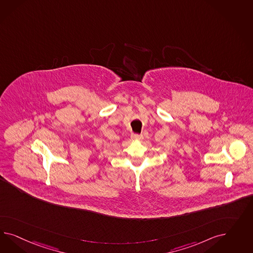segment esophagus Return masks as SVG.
<instances>
[{
    "label": "esophagus",
    "mask_w": 253,
    "mask_h": 253,
    "mask_svg": "<svg viewBox=\"0 0 253 253\" xmlns=\"http://www.w3.org/2000/svg\"><path fill=\"white\" fill-rule=\"evenodd\" d=\"M131 139L134 140V141H140V140L143 139V136H142V135H139V134H132V135H131Z\"/></svg>",
    "instance_id": "esophagus-1"
}]
</instances>
